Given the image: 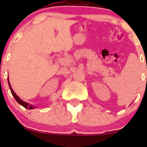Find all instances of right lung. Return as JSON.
<instances>
[{"label":"right lung","mask_w":147,"mask_h":147,"mask_svg":"<svg viewBox=\"0 0 147 147\" xmlns=\"http://www.w3.org/2000/svg\"><path fill=\"white\" fill-rule=\"evenodd\" d=\"M8 84H9V87H10V91H11V93L12 94H13V96L14 97V98L16 99V100L18 102L19 104H20V105H22L23 107H24L25 108H26V109H35V107L32 106V105H30V104L28 103V102H26L24 101H23V100H21V99L20 98V97H18V96L17 95V94H16V92H15L14 91H13V90L12 89L11 86H10V81H9V79H8Z\"/></svg>","instance_id":"obj_1"}]
</instances>
